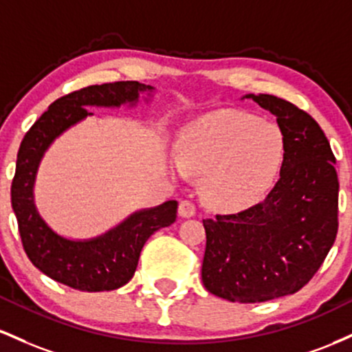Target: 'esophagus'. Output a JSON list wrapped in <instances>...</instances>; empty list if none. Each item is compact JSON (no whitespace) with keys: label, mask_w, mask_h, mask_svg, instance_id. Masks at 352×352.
Wrapping results in <instances>:
<instances>
[{"label":"esophagus","mask_w":352,"mask_h":352,"mask_svg":"<svg viewBox=\"0 0 352 352\" xmlns=\"http://www.w3.org/2000/svg\"><path fill=\"white\" fill-rule=\"evenodd\" d=\"M177 212H179L181 218H192L196 214V208L191 201H181Z\"/></svg>","instance_id":"obj_1"}]
</instances>
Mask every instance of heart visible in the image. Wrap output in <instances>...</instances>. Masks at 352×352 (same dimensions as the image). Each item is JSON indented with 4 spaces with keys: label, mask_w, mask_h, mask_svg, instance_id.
Returning <instances> with one entry per match:
<instances>
[{
    "label": "heart",
    "mask_w": 352,
    "mask_h": 352,
    "mask_svg": "<svg viewBox=\"0 0 352 352\" xmlns=\"http://www.w3.org/2000/svg\"><path fill=\"white\" fill-rule=\"evenodd\" d=\"M279 126L254 114L223 109L189 123L169 166L177 176H203L201 195L211 208L238 212L266 197L286 160Z\"/></svg>",
    "instance_id": "heart-1"
}]
</instances>
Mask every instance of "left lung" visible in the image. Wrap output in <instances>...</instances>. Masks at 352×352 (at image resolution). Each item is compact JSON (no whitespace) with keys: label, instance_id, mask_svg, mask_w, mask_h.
<instances>
[{"label":"left lung","instance_id":"8db88e82","mask_svg":"<svg viewBox=\"0 0 352 352\" xmlns=\"http://www.w3.org/2000/svg\"><path fill=\"white\" fill-rule=\"evenodd\" d=\"M276 116L286 138L279 181L263 203L238 214L203 219V278L231 302H264L294 294L319 270L338 234L339 181L326 134L293 102L246 94Z\"/></svg>","mask_w":352,"mask_h":352}]
</instances>
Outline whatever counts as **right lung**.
<instances>
[{"instance_id": "obj_1", "label": "right lung", "mask_w": 352, "mask_h": 352, "mask_svg": "<svg viewBox=\"0 0 352 352\" xmlns=\"http://www.w3.org/2000/svg\"><path fill=\"white\" fill-rule=\"evenodd\" d=\"M155 94V86L138 81L88 86L54 101L23 138L11 206L28 258L48 278L88 293L118 289L133 278L149 236L176 221L177 201L171 199L160 206L138 209L94 238L73 239L54 231L34 203L43 156L63 133L93 116L88 108H136L141 100L151 102Z\"/></svg>"}]
</instances>
